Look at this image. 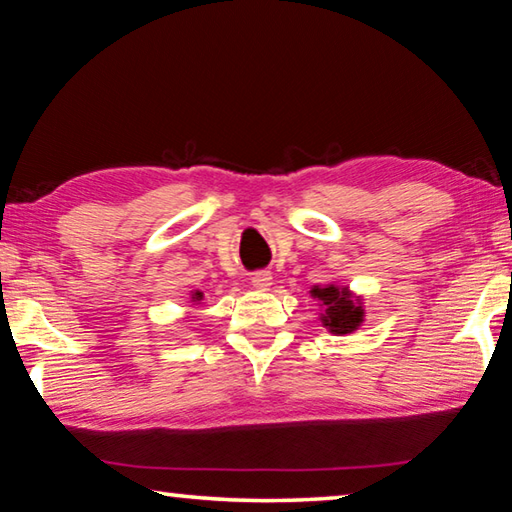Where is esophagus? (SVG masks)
Here are the masks:
<instances>
[{
	"label": "esophagus",
	"mask_w": 512,
	"mask_h": 512,
	"mask_svg": "<svg viewBox=\"0 0 512 512\" xmlns=\"http://www.w3.org/2000/svg\"><path fill=\"white\" fill-rule=\"evenodd\" d=\"M250 282H253L255 289H268L273 284V275L268 271H257L250 277Z\"/></svg>",
	"instance_id": "1"
}]
</instances>
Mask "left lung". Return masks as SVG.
I'll use <instances>...</instances> for the list:
<instances>
[{
	"instance_id": "left-lung-1",
	"label": "left lung",
	"mask_w": 512,
	"mask_h": 512,
	"mask_svg": "<svg viewBox=\"0 0 512 512\" xmlns=\"http://www.w3.org/2000/svg\"><path fill=\"white\" fill-rule=\"evenodd\" d=\"M311 296L325 305V314H320L323 325L332 334H350L363 323V305L359 296H352L348 287H314Z\"/></svg>"
}]
</instances>
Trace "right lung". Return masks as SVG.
I'll return each instance as SVG.
<instances>
[{"mask_svg": "<svg viewBox=\"0 0 512 512\" xmlns=\"http://www.w3.org/2000/svg\"><path fill=\"white\" fill-rule=\"evenodd\" d=\"M203 300V291H192V302Z\"/></svg>", "mask_w": 512, "mask_h": 512, "instance_id": "1", "label": "right lung"}]
</instances>
